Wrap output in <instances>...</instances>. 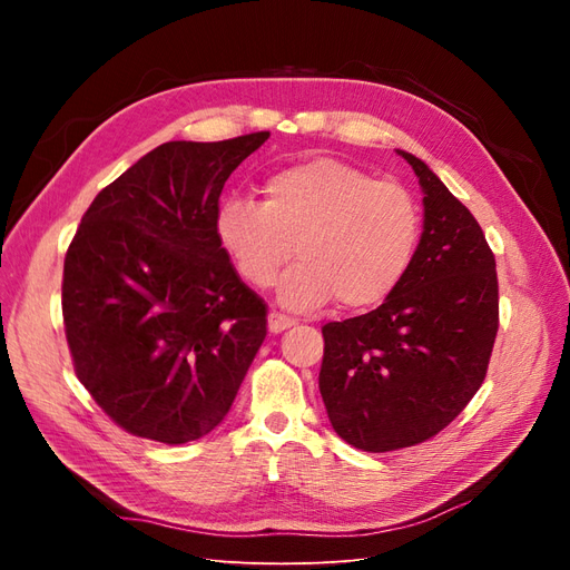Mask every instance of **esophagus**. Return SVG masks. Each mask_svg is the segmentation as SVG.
<instances>
[{
    "label": "esophagus",
    "mask_w": 570,
    "mask_h": 570,
    "mask_svg": "<svg viewBox=\"0 0 570 570\" xmlns=\"http://www.w3.org/2000/svg\"><path fill=\"white\" fill-rule=\"evenodd\" d=\"M295 323H297L295 318H289L285 314H278V312H271L268 314V331L271 333H283V331H287V327L295 325Z\"/></svg>",
    "instance_id": "esophagus-1"
}]
</instances>
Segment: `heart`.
<instances>
[{"mask_svg": "<svg viewBox=\"0 0 570 570\" xmlns=\"http://www.w3.org/2000/svg\"><path fill=\"white\" fill-rule=\"evenodd\" d=\"M216 235L254 287H268L297 245L299 264L278 285L285 306L316 308L337 297L344 308H368L406 275L421 239V209L402 185L314 159L271 174L264 204L223 202Z\"/></svg>", "mask_w": 570, "mask_h": 570, "instance_id": "1", "label": "heart"}]
</instances>
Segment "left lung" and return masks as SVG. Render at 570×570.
Listing matches in <instances>:
<instances>
[{"instance_id": "8db88e82", "label": "left lung", "mask_w": 570, "mask_h": 570, "mask_svg": "<svg viewBox=\"0 0 570 570\" xmlns=\"http://www.w3.org/2000/svg\"><path fill=\"white\" fill-rule=\"evenodd\" d=\"M423 189V233L392 295L323 325L318 387L335 433L392 452L450 425L485 381L499 327L494 254L473 214L425 161L396 149Z\"/></svg>"}]
</instances>
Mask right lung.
Masks as SVG:
<instances>
[{
  "label": "right lung",
  "instance_id": "1",
  "mask_svg": "<svg viewBox=\"0 0 570 570\" xmlns=\"http://www.w3.org/2000/svg\"><path fill=\"white\" fill-rule=\"evenodd\" d=\"M268 137L151 149L95 197L66 252L76 375L137 438L212 433L266 337V304L239 281L216 216L223 185Z\"/></svg>",
  "mask_w": 570,
  "mask_h": 570
}]
</instances>
